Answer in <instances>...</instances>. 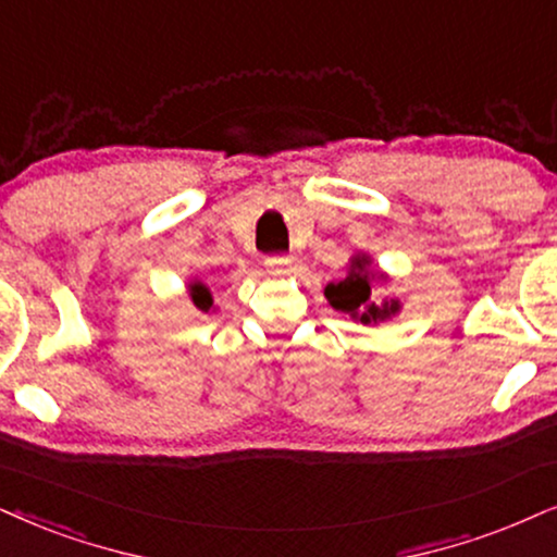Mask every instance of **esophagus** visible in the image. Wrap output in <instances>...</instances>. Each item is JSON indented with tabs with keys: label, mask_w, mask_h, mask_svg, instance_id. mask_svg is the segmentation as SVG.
I'll return each instance as SVG.
<instances>
[{
	"label": "esophagus",
	"mask_w": 557,
	"mask_h": 557,
	"mask_svg": "<svg viewBox=\"0 0 557 557\" xmlns=\"http://www.w3.org/2000/svg\"><path fill=\"white\" fill-rule=\"evenodd\" d=\"M290 264H293V259L285 257V255H274V257L264 259L267 272H272V274H285L287 270H290Z\"/></svg>",
	"instance_id": "34e87169"
}]
</instances>
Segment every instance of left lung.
<instances>
[{
	"mask_svg": "<svg viewBox=\"0 0 557 557\" xmlns=\"http://www.w3.org/2000/svg\"><path fill=\"white\" fill-rule=\"evenodd\" d=\"M375 277V270H370L368 257H355L351 259V270L347 280L326 287V298L336 311L349 313L351 319H360L362 323H377L391 319L398 313V300H383L377 302L370 300V283Z\"/></svg>",
	"mask_w": 557,
	"mask_h": 557,
	"instance_id": "1",
	"label": "left lung"
}]
</instances>
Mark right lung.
I'll use <instances>...</instances> for the list:
<instances>
[{
	"label": "right lung",
	"instance_id": "add662e5",
	"mask_svg": "<svg viewBox=\"0 0 557 557\" xmlns=\"http://www.w3.org/2000/svg\"><path fill=\"white\" fill-rule=\"evenodd\" d=\"M189 290H193V300H195V306L200 308V311H210V306H213V298H210L208 287H206V285H200V283H195L193 287H189Z\"/></svg>",
	"mask_w": 557,
	"mask_h": 557
}]
</instances>
